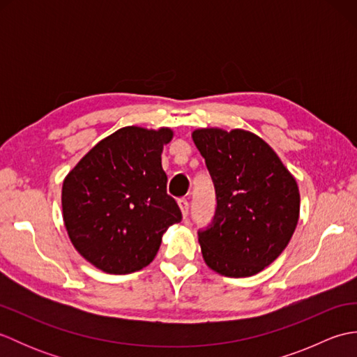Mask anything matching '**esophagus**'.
I'll return each mask as SVG.
<instances>
[{
    "label": "esophagus",
    "instance_id": "esophagus-1",
    "mask_svg": "<svg viewBox=\"0 0 357 357\" xmlns=\"http://www.w3.org/2000/svg\"><path fill=\"white\" fill-rule=\"evenodd\" d=\"M178 204H179V207H181V211H183V216L187 218L188 208H190V204H188V199L187 198H181V199H178Z\"/></svg>",
    "mask_w": 357,
    "mask_h": 357
}]
</instances>
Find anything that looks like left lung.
Segmentation results:
<instances>
[{
  "label": "left lung",
  "instance_id": "obj_1",
  "mask_svg": "<svg viewBox=\"0 0 357 357\" xmlns=\"http://www.w3.org/2000/svg\"><path fill=\"white\" fill-rule=\"evenodd\" d=\"M193 141L213 181L216 210L198 230L204 261L230 278L253 276L276 259L299 219L294 178L267 142L245 130L201 128Z\"/></svg>",
  "mask_w": 357,
  "mask_h": 357
}]
</instances>
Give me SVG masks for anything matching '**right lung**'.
I'll list each match as a JSON object with an SVG mask.
<instances>
[{
  "instance_id": "add662e5",
  "label": "right lung",
  "mask_w": 357,
  "mask_h": 357,
  "mask_svg": "<svg viewBox=\"0 0 357 357\" xmlns=\"http://www.w3.org/2000/svg\"><path fill=\"white\" fill-rule=\"evenodd\" d=\"M172 130L124 127L98 142L67 174L63 218L79 255L113 275L153 261L162 234L183 213L161 165Z\"/></svg>"
}]
</instances>
